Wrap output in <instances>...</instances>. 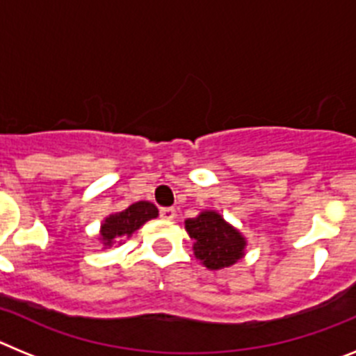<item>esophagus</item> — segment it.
Segmentation results:
<instances>
[{
    "instance_id": "34e87169",
    "label": "esophagus",
    "mask_w": 356,
    "mask_h": 356,
    "mask_svg": "<svg viewBox=\"0 0 356 356\" xmlns=\"http://www.w3.org/2000/svg\"><path fill=\"white\" fill-rule=\"evenodd\" d=\"M176 216V210L172 209V207H163V209H160V217L162 219H165V221H171V219H175Z\"/></svg>"
}]
</instances>
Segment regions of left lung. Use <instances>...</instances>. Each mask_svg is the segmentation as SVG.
<instances>
[{
	"instance_id": "8db88e82",
	"label": "left lung",
	"mask_w": 356,
	"mask_h": 356,
	"mask_svg": "<svg viewBox=\"0 0 356 356\" xmlns=\"http://www.w3.org/2000/svg\"><path fill=\"white\" fill-rule=\"evenodd\" d=\"M185 228L194 238V254L209 269L228 267L242 259L246 242L217 212H203L196 219H187Z\"/></svg>"
}]
</instances>
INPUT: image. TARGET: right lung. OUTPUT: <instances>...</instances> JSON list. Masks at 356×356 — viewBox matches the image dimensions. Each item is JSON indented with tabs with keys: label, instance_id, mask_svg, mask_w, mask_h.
Wrapping results in <instances>:
<instances>
[{
	"label": "right lung",
	"instance_id": "obj_1",
	"mask_svg": "<svg viewBox=\"0 0 356 356\" xmlns=\"http://www.w3.org/2000/svg\"><path fill=\"white\" fill-rule=\"evenodd\" d=\"M159 216V210L149 201H139L134 203L122 212L106 217L102 226V238L105 246H110L114 238L130 237L135 229L140 228L146 221Z\"/></svg>",
	"mask_w": 356,
	"mask_h": 356
}]
</instances>
